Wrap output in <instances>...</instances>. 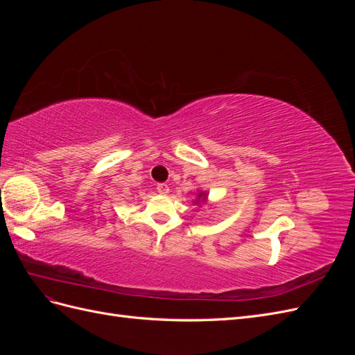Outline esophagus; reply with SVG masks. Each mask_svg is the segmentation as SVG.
<instances>
[{
    "instance_id": "34e87169",
    "label": "esophagus",
    "mask_w": 355,
    "mask_h": 355,
    "mask_svg": "<svg viewBox=\"0 0 355 355\" xmlns=\"http://www.w3.org/2000/svg\"><path fill=\"white\" fill-rule=\"evenodd\" d=\"M157 191L159 192V194H164L166 196V194H168L170 189H168V187L166 184H158L157 185Z\"/></svg>"
}]
</instances>
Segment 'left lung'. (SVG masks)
<instances>
[{
    "mask_svg": "<svg viewBox=\"0 0 355 355\" xmlns=\"http://www.w3.org/2000/svg\"><path fill=\"white\" fill-rule=\"evenodd\" d=\"M202 197V194H198V198H201Z\"/></svg>",
    "mask_w": 355,
    "mask_h": 355,
    "instance_id": "left-lung-1",
    "label": "left lung"
}]
</instances>
